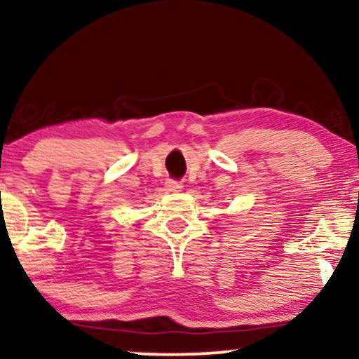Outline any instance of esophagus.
Wrapping results in <instances>:
<instances>
[{
  "instance_id": "obj_1",
  "label": "esophagus",
  "mask_w": 359,
  "mask_h": 359,
  "mask_svg": "<svg viewBox=\"0 0 359 359\" xmlns=\"http://www.w3.org/2000/svg\"><path fill=\"white\" fill-rule=\"evenodd\" d=\"M165 187H167V191H170V192H175V191H180V189H182L184 185H182V182H179V180L168 179L167 182H165Z\"/></svg>"
}]
</instances>
